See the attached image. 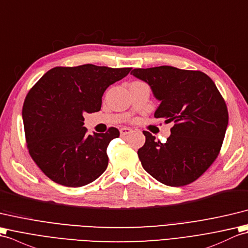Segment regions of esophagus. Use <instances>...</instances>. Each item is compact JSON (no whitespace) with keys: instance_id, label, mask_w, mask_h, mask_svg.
Segmentation results:
<instances>
[{"instance_id":"34e87169","label":"esophagus","mask_w":248,"mask_h":248,"mask_svg":"<svg viewBox=\"0 0 248 248\" xmlns=\"http://www.w3.org/2000/svg\"><path fill=\"white\" fill-rule=\"evenodd\" d=\"M131 130L130 128H128V127H123V128H121L120 129V133H121V136H126V135H128V134H130L131 133Z\"/></svg>"}]
</instances>
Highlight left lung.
<instances>
[{"instance_id": "obj_1", "label": "left lung", "mask_w": 248, "mask_h": 248, "mask_svg": "<svg viewBox=\"0 0 248 248\" xmlns=\"http://www.w3.org/2000/svg\"><path fill=\"white\" fill-rule=\"evenodd\" d=\"M151 86L160 101L155 118L173 122L166 143L143 131L138 151L143 169L161 184L193 183L217 158L228 125L226 103L213 80L201 71L170 65L134 69L131 73Z\"/></svg>"}]
</instances>
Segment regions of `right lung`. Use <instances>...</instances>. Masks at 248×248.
<instances>
[{
	"label": "right lung",
	"mask_w": 248,
	"mask_h": 248,
	"mask_svg": "<svg viewBox=\"0 0 248 248\" xmlns=\"http://www.w3.org/2000/svg\"><path fill=\"white\" fill-rule=\"evenodd\" d=\"M130 70L90 63L56 67L31 87L22 108L26 146L49 179L78 188L105 172L107 147L120 131L110 127L88 135L84 114L100 111L104 92Z\"/></svg>",
	"instance_id": "right-lung-1"
}]
</instances>
